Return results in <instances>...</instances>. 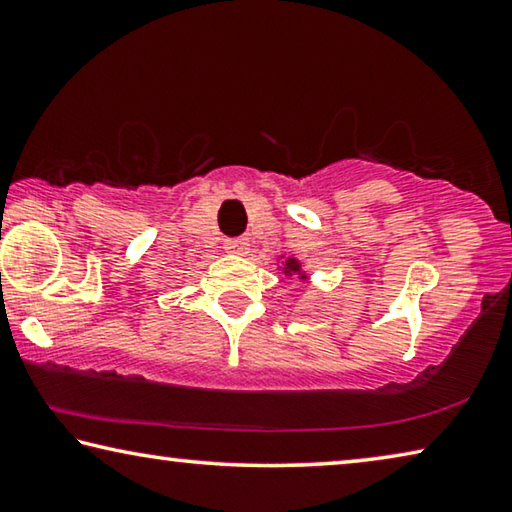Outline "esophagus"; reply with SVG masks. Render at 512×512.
I'll return each mask as SVG.
<instances>
[{
    "label": "esophagus",
    "instance_id": "34e87169",
    "mask_svg": "<svg viewBox=\"0 0 512 512\" xmlns=\"http://www.w3.org/2000/svg\"><path fill=\"white\" fill-rule=\"evenodd\" d=\"M223 248H225V253L244 257L248 253V241H244V239H228V241H225Z\"/></svg>",
    "mask_w": 512,
    "mask_h": 512
}]
</instances>
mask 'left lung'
<instances>
[{"label":"left lung","mask_w":512,"mask_h":512,"mask_svg":"<svg viewBox=\"0 0 512 512\" xmlns=\"http://www.w3.org/2000/svg\"><path fill=\"white\" fill-rule=\"evenodd\" d=\"M282 264L277 266V271H280L284 277H298V280H309V273H305V264L300 262L298 257H287V255H280Z\"/></svg>","instance_id":"obj_1"}]
</instances>
